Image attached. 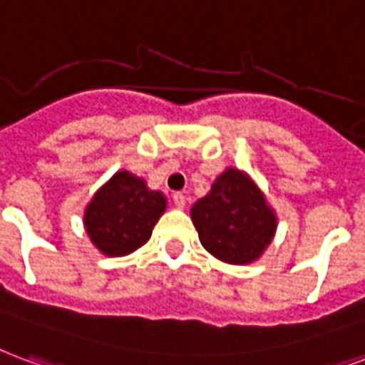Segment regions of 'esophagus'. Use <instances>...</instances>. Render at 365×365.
<instances>
[{"label": "esophagus", "mask_w": 365, "mask_h": 365, "mask_svg": "<svg viewBox=\"0 0 365 365\" xmlns=\"http://www.w3.org/2000/svg\"><path fill=\"white\" fill-rule=\"evenodd\" d=\"M172 201H174V205L178 207V209H183V207H185V203H187V197L178 191V193H174V195H172Z\"/></svg>", "instance_id": "34e87169"}]
</instances>
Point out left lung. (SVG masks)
Segmentation results:
<instances>
[{"label":"left lung","instance_id":"left-lung-1","mask_svg":"<svg viewBox=\"0 0 365 365\" xmlns=\"http://www.w3.org/2000/svg\"><path fill=\"white\" fill-rule=\"evenodd\" d=\"M199 240L212 257L250 265L271 245L279 218L265 193L244 170L226 168L191 207Z\"/></svg>","mask_w":365,"mask_h":365}]
</instances>
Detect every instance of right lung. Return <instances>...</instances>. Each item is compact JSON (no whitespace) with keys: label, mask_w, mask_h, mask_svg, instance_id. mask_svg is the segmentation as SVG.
Returning <instances> with one entry per match:
<instances>
[{"label":"right lung","mask_w":365,"mask_h":365,"mask_svg":"<svg viewBox=\"0 0 365 365\" xmlns=\"http://www.w3.org/2000/svg\"><path fill=\"white\" fill-rule=\"evenodd\" d=\"M162 191L128 170H118L93 195L83 215L85 230L102 255L123 257L148 242L166 210Z\"/></svg>","instance_id":"right-lung-1"}]
</instances>
